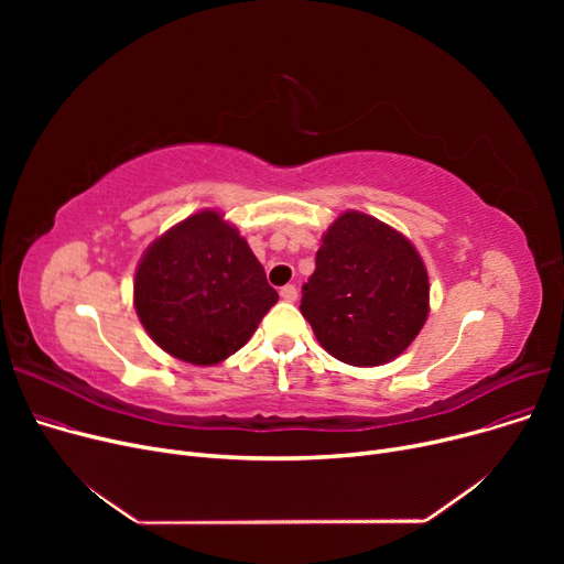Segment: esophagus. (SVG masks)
I'll return each instance as SVG.
<instances>
[{
  "instance_id": "obj_1",
  "label": "esophagus",
  "mask_w": 564,
  "mask_h": 564,
  "mask_svg": "<svg viewBox=\"0 0 564 564\" xmlns=\"http://www.w3.org/2000/svg\"><path fill=\"white\" fill-rule=\"evenodd\" d=\"M281 300L283 302H297V288H294V285H283L281 288Z\"/></svg>"
}]
</instances>
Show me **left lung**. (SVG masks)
Here are the masks:
<instances>
[{"label":"left lung","mask_w":564,"mask_h":564,"mask_svg":"<svg viewBox=\"0 0 564 564\" xmlns=\"http://www.w3.org/2000/svg\"><path fill=\"white\" fill-rule=\"evenodd\" d=\"M300 308L319 345L338 361L364 368L389 364L427 319L425 264L402 232L349 210L324 232Z\"/></svg>","instance_id":"8db88e82"}]
</instances>
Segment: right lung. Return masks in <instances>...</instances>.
<instances>
[{
    "label": "right lung",
    "mask_w": 564,
    "mask_h": 564,
    "mask_svg": "<svg viewBox=\"0 0 564 564\" xmlns=\"http://www.w3.org/2000/svg\"><path fill=\"white\" fill-rule=\"evenodd\" d=\"M276 302L245 237L215 210L158 237L134 276L143 329L171 357L194 366L228 359Z\"/></svg>",
    "instance_id": "right-lung-1"
}]
</instances>
